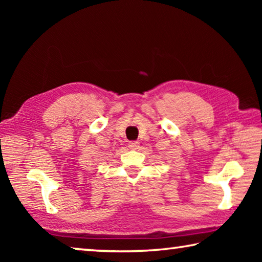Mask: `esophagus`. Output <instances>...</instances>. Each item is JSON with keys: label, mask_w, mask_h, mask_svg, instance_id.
<instances>
[{"label": "esophagus", "mask_w": 262, "mask_h": 262, "mask_svg": "<svg viewBox=\"0 0 262 262\" xmlns=\"http://www.w3.org/2000/svg\"><path fill=\"white\" fill-rule=\"evenodd\" d=\"M139 142L137 141H130L129 143H128V147H129V149L132 150H136L137 148H139Z\"/></svg>", "instance_id": "1"}]
</instances>
